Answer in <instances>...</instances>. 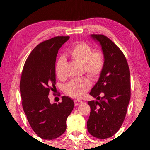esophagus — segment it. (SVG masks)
<instances>
[{
    "mask_svg": "<svg viewBox=\"0 0 150 150\" xmlns=\"http://www.w3.org/2000/svg\"><path fill=\"white\" fill-rule=\"evenodd\" d=\"M83 103V102L81 101V100H74V104L75 106H79L80 104H81Z\"/></svg>",
    "mask_w": 150,
    "mask_h": 150,
    "instance_id": "34e87169",
    "label": "esophagus"
}]
</instances>
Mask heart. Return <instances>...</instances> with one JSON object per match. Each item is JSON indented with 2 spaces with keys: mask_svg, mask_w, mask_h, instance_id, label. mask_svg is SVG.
I'll list each match as a JSON object with an SVG mask.
<instances>
[{
  "mask_svg": "<svg viewBox=\"0 0 150 150\" xmlns=\"http://www.w3.org/2000/svg\"><path fill=\"white\" fill-rule=\"evenodd\" d=\"M68 53L71 58L83 64L85 72L96 79L101 74L104 66V55L101 50L93 51V48L87 43L79 42L69 48ZM64 60L59 58L55 64V72L58 77L62 75V68ZM90 81L84 77L79 80H72L64 86V91L73 98H81L89 89Z\"/></svg>",
  "mask_w": 150,
  "mask_h": 150,
  "instance_id": "b5f03b06",
  "label": "heart"
}]
</instances>
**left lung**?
Here are the masks:
<instances>
[{"label": "left lung", "instance_id": "8db88e82", "mask_svg": "<svg viewBox=\"0 0 150 150\" xmlns=\"http://www.w3.org/2000/svg\"><path fill=\"white\" fill-rule=\"evenodd\" d=\"M99 42L104 55V66L89 94L96 101L91 108L87 130L98 139L113 136L124 122L130 99V69L122 50L107 37L91 35Z\"/></svg>", "mask_w": 150, "mask_h": 150}]
</instances>
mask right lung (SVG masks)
<instances>
[{
    "label": "right lung",
    "instance_id": "add662e5",
    "mask_svg": "<svg viewBox=\"0 0 150 150\" xmlns=\"http://www.w3.org/2000/svg\"><path fill=\"white\" fill-rule=\"evenodd\" d=\"M69 39V36H57L38 44L26 59L20 79L24 113L34 132L46 140L54 139L65 132L67 118L74 105L67 96H63L59 104H51L48 98L56 84L57 53Z\"/></svg>",
    "mask_w": 150,
    "mask_h": 150
}]
</instances>
